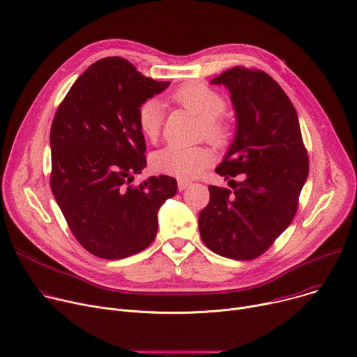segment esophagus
Here are the masks:
<instances>
[{"label":"esophagus","mask_w":357,"mask_h":357,"mask_svg":"<svg viewBox=\"0 0 357 357\" xmlns=\"http://www.w3.org/2000/svg\"><path fill=\"white\" fill-rule=\"evenodd\" d=\"M190 183H192V182H189V181L179 179V181H178V189H179V190H185L188 186H190Z\"/></svg>","instance_id":"obj_1"}]
</instances>
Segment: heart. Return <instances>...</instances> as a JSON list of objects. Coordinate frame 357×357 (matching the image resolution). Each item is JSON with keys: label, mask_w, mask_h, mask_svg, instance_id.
Wrapping results in <instances>:
<instances>
[{"label": "heart", "mask_w": 357, "mask_h": 357, "mask_svg": "<svg viewBox=\"0 0 357 357\" xmlns=\"http://www.w3.org/2000/svg\"><path fill=\"white\" fill-rule=\"evenodd\" d=\"M172 100L197 115L204 125L205 135L213 142H222L228 137V126L220 121L226 102L215 89L201 82H189L172 93ZM165 108L160 101L151 98L138 108V125L141 132L149 141H155L164 122ZM212 152L205 146L167 145L156 151L152 158V167L162 174L182 179L198 176L212 162Z\"/></svg>", "instance_id": "b5f03b06"}]
</instances>
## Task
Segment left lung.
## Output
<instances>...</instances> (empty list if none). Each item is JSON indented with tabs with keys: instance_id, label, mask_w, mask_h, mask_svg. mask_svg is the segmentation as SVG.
Listing matches in <instances>:
<instances>
[{
	"instance_id": "left-lung-1",
	"label": "left lung",
	"mask_w": 357,
	"mask_h": 357,
	"mask_svg": "<svg viewBox=\"0 0 357 357\" xmlns=\"http://www.w3.org/2000/svg\"><path fill=\"white\" fill-rule=\"evenodd\" d=\"M211 84L228 88L236 121L234 141L215 171L225 179L242 174L243 181L234 190L209 186L199 232L212 252L248 261L294 219L309 174L307 153L296 109L272 77L236 67Z\"/></svg>"
}]
</instances>
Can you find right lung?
Listing matches in <instances>:
<instances>
[{"mask_svg":"<svg viewBox=\"0 0 357 357\" xmlns=\"http://www.w3.org/2000/svg\"><path fill=\"white\" fill-rule=\"evenodd\" d=\"M169 84L108 56L89 66L58 107L50 134L51 189L71 232L95 256L123 259L146 249L159 208L178 190L167 175L129 185L146 167L138 108Z\"/></svg>","mask_w":357,"mask_h":357,"instance_id":"obj_1","label":"right lung"}]
</instances>
